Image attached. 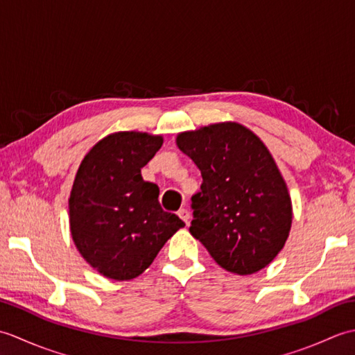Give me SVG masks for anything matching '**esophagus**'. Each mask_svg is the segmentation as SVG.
<instances>
[{"label": "esophagus", "mask_w": 355, "mask_h": 355, "mask_svg": "<svg viewBox=\"0 0 355 355\" xmlns=\"http://www.w3.org/2000/svg\"><path fill=\"white\" fill-rule=\"evenodd\" d=\"M178 216L180 218H182V220L186 223V224H189V218H191V214H189V210H187V209H180L178 210Z\"/></svg>", "instance_id": "esophagus-1"}]
</instances>
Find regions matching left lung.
Listing matches in <instances>:
<instances>
[{
    "instance_id": "1",
    "label": "left lung",
    "mask_w": 355,
    "mask_h": 355,
    "mask_svg": "<svg viewBox=\"0 0 355 355\" xmlns=\"http://www.w3.org/2000/svg\"><path fill=\"white\" fill-rule=\"evenodd\" d=\"M177 145L201 171L189 232L227 271L252 275L276 258L291 227V200L273 157L238 123L183 132Z\"/></svg>"
}]
</instances>
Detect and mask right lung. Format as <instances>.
<instances>
[{"instance_id":"obj_1","label":"right lung","mask_w":355,"mask_h":355,"mask_svg":"<svg viewBox=\"0 0 355 355\" xmlns=\"http://www.w3.org/2000/svg\"><path fill=\"white\" fill-rule=\"evenodd\" d=\"M163 139L117 132L97 143L82 160L70 195V230L84 259L99 273L128 281L145 271L184 223L164 212L158 186L141 168Z\"/></svg>"}]
</instances>
